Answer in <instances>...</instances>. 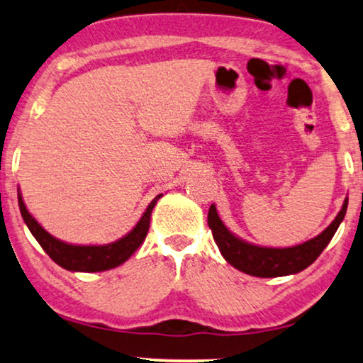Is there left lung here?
<instances>
[{
  "label": "left lung",
  "instance_id": "1",
  "mask_svg": "<svg viewBox=\"0 0 363 363\" xmlns=\"http://www.w3.org/2000/svg\"><path fill=\"white\" fill-rule=\"evenodd\" d=\"M347 204H349V199H345L335 220L320 235L311 239L308 242L287 249L259 247V245L247 244L238 239L222 224L214 204L209 207L207 222H209L217 247L220 249V254L224 255V259L230 265H234L235 269L242 270L245 274L254 275V277H280V275L297 274L307 269L322 254V250L332 240L335 230L339 229L340 222L344 220Z\"/></svg>",
  "mask_w": 363,
  "mask_h": 363
}]
</instances>
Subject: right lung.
<instances>
[{"instance_id": "right-lung-1", "label": "right lung", "mask_w": 363, "mask_h": 363, "mask_svg": "<svg viewBox=\"0 0 363 363\" xmlns=\"http://www.w3.org/2000/svg\"><path fill=\"white\" fill-rule=\"evenodd\" d=\"M159 197L161 196L154 197L151 204L147 206L146 212L143 214L141 220L138 222L136 227L128 235L108 245H72L61 242V240L52 238L51 234H48L38 224L36 219H33V216L28 212L26 206H24L21 194L18 196V204L28 229L35 235V239L40 242L43 250L57 265H61L66 270H74V272H103V270L114 269L124 264L139 249V245L143 244V240L147 235L151 212Z\"/></svg>"}]
</instances>
